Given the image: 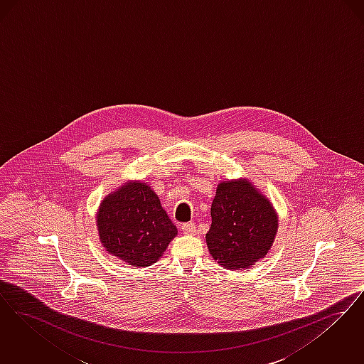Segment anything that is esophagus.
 Here are the masks:
<instances>
[{
  "mask_svg": "<svg viewBox=\"0 0 364 364\" xmlns=\"http://www.w3.org/2000/svg\"><path fill=\"white\" fill-rule=\"evenodd\" d=\"M181 230L188 234V235H194L196 234V224L194 223H183L181 225Z\"/></svg>",
  "mask_w": 364,
  "mask_h": 364,
  "instance_id": "34e87169",
  "label": "esophagus"
}]
</instances>
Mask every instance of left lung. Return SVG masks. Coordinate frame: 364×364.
<instances>
[{
  "label": "left lung",
  "mask_w": 364,
  "mask_h": 364,
  "mask_svg": "<svg viewBox=\"0 0 364 364\" xmlns=\"http://www.w3.org/2000/svg\"><path fill=\"white\" fill-rule=\"evenodd\" d=\"M206 245L225 269L249 268L268 254L279 218L268 198L249 179L223 181L210 208Z\"/></svg>",
  "instance_id": "1"
}]
</instances>
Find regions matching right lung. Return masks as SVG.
<instances>
[{
  "instance_id": "add662e5",
  "label": "right lung",
  "mask_w": 364,
  "mask_h": 364,
  "mask_svg": "<svg viewBox=\"0 0 364 364\" xmlns=\"http://www.w3.org/2000/svg\"><path fill=\"white\" fill-rule=\"evenodd\" d=\"M96 225L106 252L139 268L158 262L178 234L156 193L141 181L110 193L100 203Z\"/></svg>"
}]
</instances>
